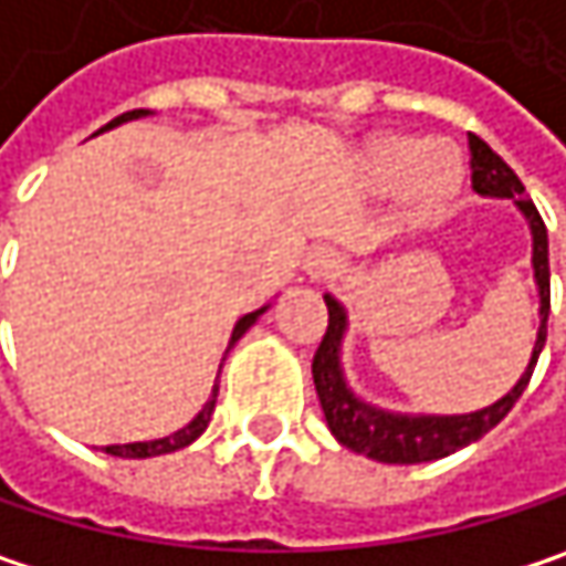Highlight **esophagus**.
Masks as SVG:
<instances>
[{
  "label": "esophagus",
  "mask_w": 566,
  "mask_h": 566,
  "mask_svg": "<svg viewBox=\"0 0 566 566\" xmlns=\"http://www.w3.org/2000/svg\"><path fill=\"white\" fill-rule=\"evenodd\" d=\"M336 269H339V259H336L334 252H327V249L314 252L311 262H307V272L314 279H331V275H336Z\"/></svg>",
  "instance_id": "1"
}]
</instances>
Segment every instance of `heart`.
<instances>
[{
	"instance_id": "heart-1",
	"label": "heart",
	"mask_w": 566,
	"mask_h": 566,
	"mask_svg": "<svg viewBox=\"0 0 566 566\" xmlns=\"http://www.w3.org/2000/svg\"><path fill=\"white\" fill-rule=\"evenodd\" d=\"M363 178L379 193L405 190L415 207L428 210L457 190L460 165L437 145H424L408 135H382L363 155Z\"/></svg>"
}]
</instances>
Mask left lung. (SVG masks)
<instances>
[{
	"label": "left lung",
	"instance_id": "8db88e82",
	"mask_svg": "<svg viewBox=\"0 0 566 566\" xmlns=\"http://www.w3.org/2000/svg\"><path fill=\"white\" fill-rule=\"evenodd\" d=\"M467 145H470V187L476 193L486 197H512L522 213L532 223V235H535V282L541 291V331L535 353H532V366L528 373L518 379V386L512 388L505 398H499L495 405H489L483 411L473 415H453V418H408V415H388L379 411L366 401H359L339 373V336L346 327V314L336 304L334 297L327 301V334L321 339L317 353H314V386H317V398L324 408V418L331 424L334 437L356 450L366 453L379 463H424V460H440L473 440L492 431L509 411L512 405L522 398V391L528 386L535 363L541 356V346L547 339V311H551V265H547V227L541 220L538 207L525 197V184L518 175L489 148L486 142L473 132H467Z\"/></svg>",
	"mask_w": 566,
	"mask_h": 566
}]
</instances>
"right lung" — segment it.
<instances>
[{
    "instance_id": "1",
    "label": "right lung",
    "mask_w": 566,
    "mask_h": 566,
    "mask_svg": "<svg viewBox=\"0 0 566 566\" xmlns=\"http://www.w3.org/2000/svg\"><path fill=\"white\" fill-rule=\"evenodd\" d=\"M148 109H132V113H123V116H116L113 123H106L103 129H113V126H119V123H126V119H138V116H145ZM99 129V132H103ZM265 311V307H262ZM262 311H255V314H245L239 324H235V331H232L230 346L239 339V336L245 334L252 324H255V317L262 314ZM223 369V366H220ZM217 391L220 386H213V398L200 408V415L187 424V428H180L178 434L171 437H161V440H142V443H113V447H103L106 453H113V457H129V460H142V457H161V453H175L180 447H187V443H193L197 437L207 431V424H210V415H213V405H217Z\"/></svg>"
}]
</instances>
